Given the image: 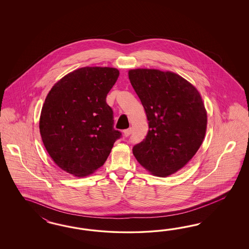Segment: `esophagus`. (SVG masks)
Instances as JSON below:
<instances>
[{"instance_id": "esophagus-1", "label": "esophagus", "mask_w": 249, "mask_h": 249, "mask_svg": "<svg viewBox=\"0 0 249 249\" xmlns=\"http://www.w3.org/2000/svg\"><path fill=\"white\" fill-rule=\"evenodd\" d=\"M123 133H124L125 137H128V136L130 135V133H131V128H128V129H125V130L123 131Z\"/></svg>"}]
</instances>
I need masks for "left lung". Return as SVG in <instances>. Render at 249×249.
I'll return each instance as SVG.
<instances>
[{"label": "left lung", "instance_id": "1", "mask_svg": "<svg viewBox=\"0 0 249 249\" xmlns=\"http://www.w3.org/2000/svg\"><path fill=\"white\" fill-rule=\"evenodd\" d=\"M128 78L149 124L146 138L133 147L135 158L155 176L177 173L204 142L207 112L199 91L171 71L136 68Z\"/></svg>", "mask_w": 249, "mask_h": 249}]
</instances>
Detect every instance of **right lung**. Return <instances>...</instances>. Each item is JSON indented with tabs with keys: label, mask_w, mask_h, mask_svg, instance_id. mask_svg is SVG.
I'll return each instance as SVG.
<instances>
[{
	"label": "right lung",
	"mask_w": 249,
	"mask_h": 249,
	"mask_svg": "<svg viewBox=\"0 0 249 249\" xmlns=\"http://www.w3.org/2000/svg\"><path fill=\"white\" fill-rule=\"evenodd\" d=\"M119 75L117 68H78L48 92L39 129L45 150L63 171L85 177L105 163L121 135L113 128V112L106 102Z\"/></svg>",
	"instance_id": "1"
}]
</instances>
